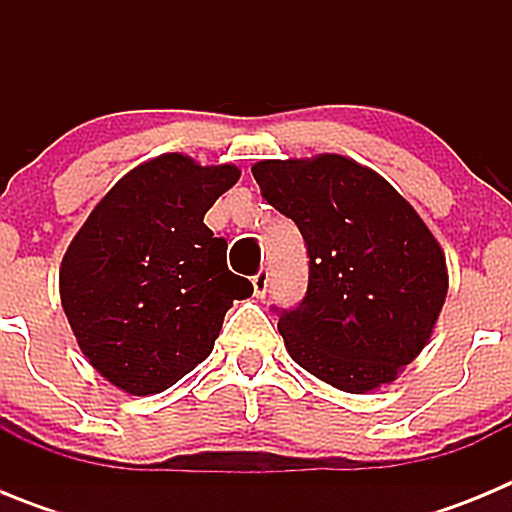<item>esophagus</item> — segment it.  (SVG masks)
Segmentation results:
<instances>
[{
    "mask_svg": "<svg viewBox=\"0 0 512 512\" xmlns=\"http://www.w3.org/2000/svg\"><path fill=\"white\" fill-rule=\"evenodd\" d=\"M251 284H253V295L259 297V300L261 297H266V289H269V269H266V266H261V269L253 274Z\"/></svg>",
    "mask_w": 512,
    "mask_h": 512,
    "instance_id": "esophagus-1",
    "label": "esophagus"
}]
</instances>
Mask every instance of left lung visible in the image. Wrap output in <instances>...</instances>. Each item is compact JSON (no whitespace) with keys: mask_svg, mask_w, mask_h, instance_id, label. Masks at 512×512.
Listing matches in <instances>:
<instances>
[{"mask_svg":"<svg viewBox=\"0 0 512 512\" xmlns=\"http://www.w3.org/2000/svg\"><path fill=\"white\" fill-rule=\"evenodd\" d=\"M251 171L264 200L295 220L310 256L305 300L279 315L289 356L351 395L395 382L431 341L449 292L436 235L354 158H269Z\"/></svg>","mask_w":512,"mask_h":512,"instance_id":"obj_1","label":"left lung"}]
</instances>
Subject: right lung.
<instances>
[{
    "label": "right lung",
    "mask_w": 512,
    "mask_h": 512,
    "mask_svg": "<svg viewBox=\"0 0 512 512\" xmlns=\"http://www.w3.org/2000/svg\"><path fill=\"white\" fill-rule=\"evenodd\" d=\"M241 179L233 164L164 153L104 194L66 248L61 305L81 354L117 390L158 395L212 354L225 312L251 282L205 212Z\"/></svg>",
    "instance_id": "add662e5"
}]
</instances>
